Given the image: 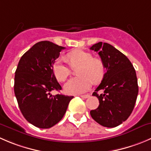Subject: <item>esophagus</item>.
Returning a JSON list of instances; mask_svg holds the SVG:
<instances>
[{
	"label": "esophagus",
	"instance_id": "obj_1",
	"mask_svg": "<svg viewBox=\"0 0 151 151\" xmlns=\"http://www.w3.org/2000/svg\"><path fill=\"white\" fill-rule=\"evenodd\" d=\"M80 97L83 98V99H86V98L89 97L88 94H85V95H80Z\"/></svg>",
	"mask_w": 151,
	"mask_h": 151
}]
</instances>
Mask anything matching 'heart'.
Segmentation results:
<instances>
[{
	"mask_svg": "<svg viewBox=\"0 0 151 151\" xmlns=\"http://www.w3.org/2000/svg\"><path fill=\"white\" fill-rule=\"evenodd\" d=\"M66 59L72 68H77L79 77H73L65 83L64 88L69 94H79L89 90L92 82H99L105 74V66L100 59L93 58L89 52L81 49L67 54ZM53 73L59 82L66 80L71 74V67L63 58H59L53 65Z\"/></svg>",
	"mask_w": 151,
	"mask_h": 151,
	"instance_id": "obj_1",
	"label": "heart"
}]
</instances>
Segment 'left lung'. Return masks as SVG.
<instances>
[{
	"mask_svg": "<svg viewBox=\"0 0 151 151\" xmlns=\"http://www.w3.org/2000/svg\"><path fill=\"white\" fill-rule=\"evenodd\" d=\"M90 49L97 52L106 69L92 94L98 98L99 105L90 114L99 125L114 128L125 122L134 110L139 91L136 71L128 58L109 43L99 42ZM99 90L104 92L98 95Z\"/></svg>",
	"mask_w": 151,
	"mask_h": 151,
	"instance_id": "8db88e82",
	"label": "left lung"
}]
</instances>
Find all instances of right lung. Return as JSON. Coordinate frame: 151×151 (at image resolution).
I'll use <instances>...</instances> for the list:
<instances>
[{
    "instance_id": "obj_1",
    "label": "right lung",
    "mask_w": 151,
    "mask_h": 151,
    "mask_svg": "<svg viewBox=\"0 0 151 151\" xmlns=\"http://www.w3.org/2000/svg\"><path fill=\"white\" fill-rule=\"evenodd\" d=\"M65 47L50 41L34 45L20 58L14 75V91L25 119L40 128L60 122L74 96L51 94L62 89L53 73V65Z\"/></svg>"
}]
</instances>
